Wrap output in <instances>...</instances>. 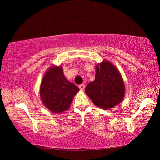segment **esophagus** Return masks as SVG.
Listing matches in <instances>:
<instances>
[{
	"label": "esophagus",
	"instance_id": "esophagus-1",
	"mask_svg": "<svg viewBox=\"0 0 160 160\" xmlns=\"http://www.w3.org/2000/svg\"><path fill=\"white\" fill-rule=\"evenodd\" d=\"M79 89H81V90H84V89H85V85L84 84L79 85Z\"/></svg>",
	"mask_w": 160,
	"mask_h": 160
}]
</instances>
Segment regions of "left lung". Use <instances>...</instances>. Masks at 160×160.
I'll return each instance as SVG.
<instances>
[{
    "label": "left lung",
    "instance_id": "obj_1",
    "mask_svg": "<svg viewBox=\"0 0 160 160\" xmlns=\"http://www.w3.org/2000/svg\"><path fill=\"white\" fill-rule=\"evenodd\" d=\"M93 82L85 89V92L93 103L105 110L119 105L124 98L125 86L119 70L113 63L104 60L95 65Z\"/></svg>",
    "mask_w": 160,
    "mask_h": 160
}]
</instances>
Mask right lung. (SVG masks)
Segmentation results:
<instances>
[{
  "label": "right lung",
  "mask_w": 160,
  "mask_h": 160,
  "mask_svg": "<svg viewBox=\"0 0 160 160\" xmlns=\"http://www.w3.org/2000/svg\"><path fill=\"white\" fill-rule=\"evenodd\" d=\"M79 88L65 77L62 67L52 65L43 76L40 86L43 104L54 113H62L71 106Z\"/></svg>",
  "instance_id": "right-lung-1"
}]
</instances>
